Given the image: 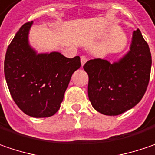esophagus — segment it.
<instances>
[{"instance_id": "obj_1", "label": "esophagus", "mask_w": 155, "mask_h": 155, "mask_svg": "<svg viewBox=\"0 0 155 155\" xmlns=\"http://www.w3.org/2000/svg\"><path fill=\"white\" fill-rule=\"evenodd\" d=\"M80 60H81V65L83 66L85 63H86V61H87V58H85L84 56H82L81 58H80Z\"/></svg>"}]
</instances>
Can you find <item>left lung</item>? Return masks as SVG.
I'll return each mask as SVG.
<instances>
[{
  "instance_id": "left-lung-1",
  "label": "left lung",
  "mask_w": 155,
  "mask_h": 155,
  "mask_svg": "<svg viewBox=\"0 0 155 155\" xmlns=\"http://www.w3.org/2000/svg\"><path fill=\"white\" fill-rule=\"evenodd\" d=\"M152 57L138 28L133 33L130 51L118 62L95 58L84 65L89 76L88 97L98 112L116 116L132 109L147 91Z\"/></svg>"
}]
</instances>
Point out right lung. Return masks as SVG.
Masks as SVG:
<instances>
[{"instance_id": "add662e5", "label": "right lung", "mask_w": 155, "mask_h": 155, "mask_svg": "<svg viewBox=\"0 0 155 155\" xmlns=\"http://www.w3.org/2000/svg\"><path fill=\"white\" fill-rule=\"evenodd\" d=\"M31 22L23 24L8 47L4 74L15 104L30 117L47 118L60 108L64 92L80 58H65L59 52L41 53L28 43Z\"/></svg>"}]
</instances>
